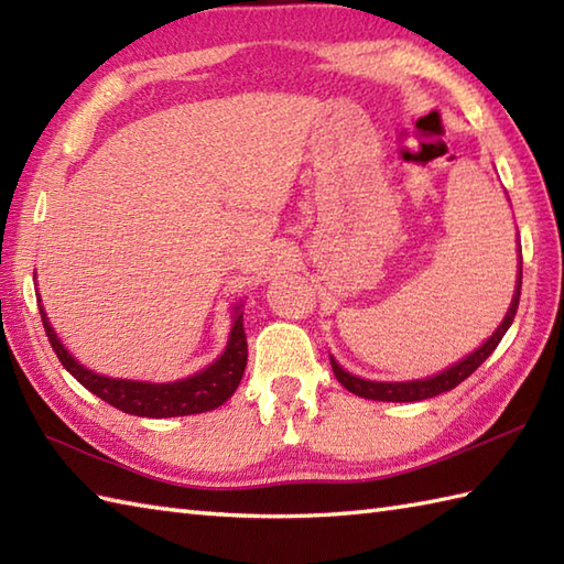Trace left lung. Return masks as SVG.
Wrapping results in <instances>:
<instances>
[{"label": "left lung", "mask_w": 564, "mask_h": 564, "mask_svg": "<svg viewBox=\"0 0 564 564\" xmlns=\"http://www.w3.org/2000/svg\"><path fill=\"white\" fill-rule=\"evenodd\" d=\"M519 261V275H517V291H513V297H511V305L507 310L505 319H501V325L497 327V332L489 337L480 349H475L470 356H465L463 361H458L455 366L441 370L438 376H431V378H424V380H406V382H378V380H364L358 376H351L349 370H344L334 358L329 356L332 361V370L334 376H337V380L341 382V386L358 394V398H366V400H378V402H419V400H429V398H436V394L441 392H448L453 390L455 386H460V382L465 378H470L477 368H480L489 356H492V351L499 346L501 337H505L507 329L511 327L513 317H517V310H519V297H521V275H523V269H521Z\"/></svg>", "instance_id": "obj_1"}]
</instances>
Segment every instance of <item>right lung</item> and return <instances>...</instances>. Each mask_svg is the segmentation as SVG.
<instances>
[{
	"mask_svg": "<svg viewBox=\"0 0 564 564\" xmlns=\"http://www.w3.org/2000/svg\"><path fill=\"white\" fill-rule=\"evenodd\" d=\"M41 303V297H39ZM41 317L43 327L51 341L53 351L57 354L59 364H63L72 376H75L84 388L97 394L104 402H109L116 410L135 416H186V414H200L210 412L232 398L239 380L245 376L247 368V334H245V319L242 307H235V319L230 329V339L218 361H213L200 373L188 376L176 382H142V380H118L94 373V370L84 368L75 356H72L63 341L57 339L55 329L47 322L43 305Z\"/></svg>",
	"mask_w": 564,
	"mask_h": 564,
	"instance_id": "right-lung-1",
	"label": "right lung"
}]
</instances>
